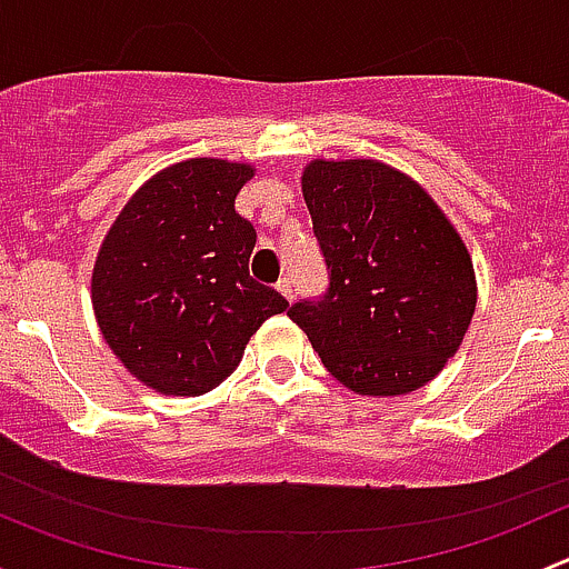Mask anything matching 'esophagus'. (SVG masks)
Wrapping results in <instances>:
<instances>
[{"label":"esophagus","mask_w":569,"mask_h":569,"mask_svg":"<svg viewBox=\"0 0 569 569\" xmlns=\"http://www.w3.org/2000/svg\"><path fill=\"white\" fill-rule=\"evenodd\" d=\"M274 286H278V291L286 297V300L289 302L295 300V278H291V274H283V278H280Z\"/></svg>","instance_id":"obj_1"}]
</instances>
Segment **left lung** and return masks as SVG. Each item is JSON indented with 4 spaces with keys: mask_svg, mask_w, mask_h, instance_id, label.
Wrapping results in <instances>:
<instances>
[{
    "mask_svg": "<svg viewBox=\"0 0 569 569\" xmlns=\"http://www.w3.org/2000/svg\"><path fill=\"white\" fill-rule=\"evenodd\" d=\"M302 194L327 289L289 308L338 382L399 396L455 358L476 308L473 263L435 200L375 159L311 162Z\"/></svg>",
    "mask_w": 569,
    "mask_h": 569,
    "instance_id": "1",
    "label": "left lung"
}]
</instances>
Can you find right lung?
I'll return each mask as SVG.
<instances>
[{
    "instance_id": "right-lung-1",
    "label": "right lung",
    "mask_w": 569,
    "mask_h": 569,
    "mask_svg": "<svg viewBox=\"0 0 569 569\" xmlns=\"http://www.w3.org/2000/svg\"><path fill=\"white\" fill-rule=\"evenodd\" d=\"M252 168L189 159L126 203L93 269L101 332L126 369L173 396H200L239 366L286 297L250 278L256 228L233 200Z\"/></svg>"
}]
</instances>
